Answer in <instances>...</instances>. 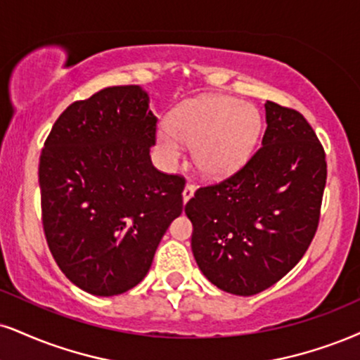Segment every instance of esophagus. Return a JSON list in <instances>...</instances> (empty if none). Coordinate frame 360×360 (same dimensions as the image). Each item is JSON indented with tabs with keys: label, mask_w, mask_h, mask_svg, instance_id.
Returning a JSON list of instances; mask_svg holds the SVG:
<instances>
[{
	"label": "esophagus",
	"mask_w": 360,
	"mask_h": 360,
	"mask_svg": "<svg viewBox=\"0 0 360 360\" xmlns=\"http://www.w3.org/2000/svg\"><path fill=\"white\" fill-rule=\"evenodd\" d=\"M194 191H196V188H194V184H186V186H184V191H183V199H184V202H188L189 199L193 198Z\"/></svg>",
	"instance_id": "34e87169"
}]
</instances>
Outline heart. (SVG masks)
Returning a JSON list of instances; mask_svg holds the SVG:
<instances>
[{
  "instance_id": "b5f03b06",
  "label": "heart",
  "mask_w": 360,
  "mask_h": 360,
  "mask_svg": "<svg viewBox=\"0 0 360 360\" xmlns=\"http://www.w3.org/2000/svg\"><path fill=\"white\" fill-rule=\"evenodd\" d=\"M164 127L158 142L164 158L176 162L183 142L194 147V162L202 174L224 177L238 171L257 144L259 115L255 107L231 97H199L186 102Z\"/></svg>"
}]
</instances>
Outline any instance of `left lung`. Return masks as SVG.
Listing matches in <instances>:
<instances>
[{
    "instance_id": "8db88e82",
    "label": "left lung",
    "mask_w": 360,
    "mask_h": 360,
    "mask_svg": "<svg viewBox=\"0 0 360 360\" xmlns=\"http://www.w3.org/2000/svg\"><path fill=\"white\" fill-rule=\"evenodd\" d=\"M262 147L240 171L194 193L184 211L202 275L233 295H257L292 270L319 226L326 153L300 112L268 101Z\"/></svg>"
}]
</instances>
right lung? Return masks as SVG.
I'll return each instance as SVG.
<instances>
[{
    "label": "right lung",
    "instance_id": "obj_1",
    "mask_svg": "<svg viewBox=\"0 0 360 360\" xmlns=\"http://www.w3.org/2000/svg\"><path fill=\"white\" fill-rule=\"evenodd\" d=\"M155 117L139 85L109 86L63 110L40 155L46 243L65 276L97 297L136 287L172 219L184 177L153 166Z\"/></svg>",
    "mask_w": 360,
    "mask_h": 360
}]
</instances>
